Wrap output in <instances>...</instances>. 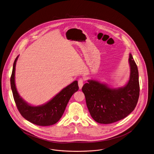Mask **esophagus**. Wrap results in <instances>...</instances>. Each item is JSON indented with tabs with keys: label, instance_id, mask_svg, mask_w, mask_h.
I'll list each match as a JSON object with an SVG mask.
<instances>
[{
	"label": "esophagus",
	"instance_id": "1",
	"mask_svg": "<svg viewBox=\"0 0 154 154\" xmlns=\"http://www.w3.org/2000/svg\"><path fill=\"white\" fill-rule=\"evenodd\" d=\"M78 84H79V86L80 89L82 88V86L84 85V81L82 79H80L78 81Z\"/></svg>",
	"mask_w": 154,
	"mask_h": 154
}]
</instances>
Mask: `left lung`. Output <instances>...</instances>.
Wrapping results in <instances>:
<instances>
[{"label":"left lung","mask_w":154,"mask_h":154,"mask_svg":"<svg viewBox=\"0 0 154 154\" xmlns=\"http://www.w3.org/2000/svg\"><path fill=\"white\" fill-rule=\"evenodd\" d=\"M128 62L130 75L125 86L112 88L104 83L89 80L82 86L88 109L96 122L105 124L115 123L134 110L140 87L137 66L131 53Z\"/></svg>","instance_id":"left-lung-1"}]
</instances>
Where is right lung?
I'll return each mask as SVG.
<instances>
[{
    "mask_svg": "<svg viewBox=\"0 0 154 154\" xmlns=\"http://www.w3.org/2000/svg\"><path fill=\"white\" fill-rule=\"evenodd\" d=\"M19 55L15 60L10 79L13 97L19 112L29 122L39 126H49L57 123L62 117L72 96L79 90L78 81H74L64 88L48 103L32 106L19 94L15 82V66Z\"/></svg>",
    "mask_w": 154,
    "mask_h": 154,
    "instance_id": "right-lung-1",
    "label": "right lung"
}]
</instances>
